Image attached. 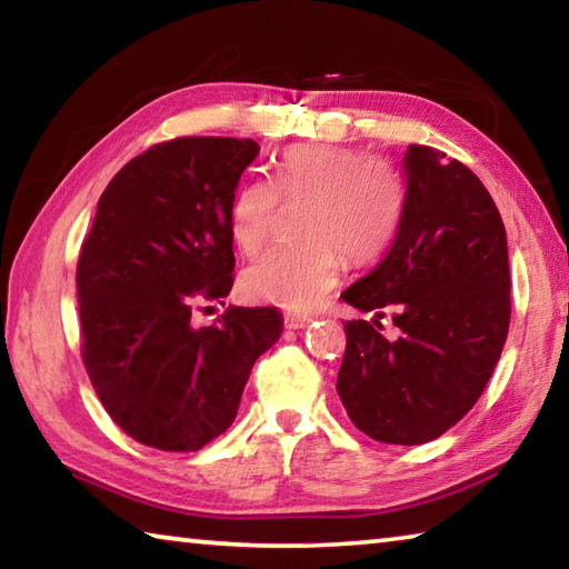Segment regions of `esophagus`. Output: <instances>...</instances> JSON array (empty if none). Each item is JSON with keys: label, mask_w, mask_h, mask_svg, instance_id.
<instances>
[{"label": "esophagus", "mask_w": 569, "mask_h": 569, "mask_svg": "<svg viewBox=\"0 0 569 569\" xmlns=\"http://www.w3.org/2000/svg\"><path fill=\"white\" fill-rule=\"evenodd\" d=\"M283 323H286V329H303L306 323H311V316H298V313H288L286 319H283Z\"/></svg>", "instance_id": "esophagus-1"}]
</instances>
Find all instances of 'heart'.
Returning a JSON list of instances; mask_svg holds the SVG:
<instances>
[{
    "mask_svg": "<svg viewBox=\"0 0 569 569\" xmlns=\"http://www.w3.org/2000/svg\"><path fill=\"white\" fill-rule=\"evenodd\" d=\"M306 200L298 236L243 273L253 301L308 311L341 276L343 256L366 266L391 246L403 216V180L391 162L339 146L291 148L276 158L271 180L248 178L230 196L228 228L240 253L256 258L273 236L278 206Z\"/></svg>",
    "mask_w": 569,
    "mask_h": 569,
    "instance_id": "b5f03b06",
    "label": "heart"
}]
</instances>
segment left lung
Here are the masks:
<instances>
[{"instance_id": "8db88e82", "label": "left lung", "mask_w": 569, "mask_h": 569, "mask_svg": "<svg viewBox=\"0 0 569 569\" xmlns=\"http://www.w3.org/2000/svg\"><path fill=\"white\" fill-rule=\"evenodd\" d=\"M407 200L387 258L343 291L373 313L346 321L336 391L356 429L423 445L475 407L502 356L512 301L502 216L465 162L411 146ZM391 315L397 340L380 333Z\"/></svg>"}]
</instances>
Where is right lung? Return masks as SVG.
I'll return each mask as SVG.
<instances>
[{
	"instance_id": "1",
	"label": "right lung",
	"mask_w": 569,
	"mask_h": 569,
	"mask_svg": "<svg viewBox=\"0 0 569 569\" xmlns=\"http://www.w3.org/2000/svg\"><path fill=\"white\" fill-rule=\"evenodd\" d=\"M256 140L176 138L140 152L104 188L77 261L80 351L104 411L160 451H198L233 423L258 356L281 336L273 306H228L230 196Z\"/></svg>"
}]
</instances>
